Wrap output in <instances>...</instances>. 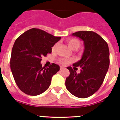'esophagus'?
I'll return each mask as SVG.
<instances>
[{
    "mask_svg": "<svg viewBox=\"0 0 120 120\" xmlns=\"http://www.w3.org/2000/svg\"><path fill=\"white\" fill-rule=\"evenodd\" d=\"M64 67H63V66H60V70H63V69H64Z\"/></svg>",
    "mask_w": 120,
    "mask_h": 120,
    "instance_id": "esophagus-1",
    "label": "esophagus"
}]
</instances>
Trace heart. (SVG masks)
I'll return each mask as SVG.
<instances>
[{"mask_svg": "<svg viewBox=\"0 0 120 120\" xmlns=\"http://www.w3.org/2000/svg\"><path fill=\"white\" fill-rule=\"evenodd\" d=\"M66 43H67L68 46L72 50H76V49L79 48V46L80 45V41L78 39H76V38H70V39H68L66 41ZM56 48H57V44H55V45H54V46H52V51H55V49H56ZM60 62L63 63V64H66L68 62V61L62 59V60H60Z\"/></svg>", "mask_w": 120, "mask_h": 120, "instance_id": "1", "label": "heart"}]
</instances>
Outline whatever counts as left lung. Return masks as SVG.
Masks as SVG:
<instances>
[{
    "mask_svg": "<svg viewBox=\"0 0 120 120\" xmlns=\"http://www.w3.org/2000/svg\"><path fill=\"white\" fill-rule=\"evenodd\" d=\"M71 35L83 40L85 49L82 58L72 65L82 68L80 72L77 74L71 66L67 67L70 74L66 79L65 85L74 96L86 98L96 93L103 83L109 67V46L94 32L79 31Z\"/></svg>",
    "mask_w": 120,
    "mask_h": 120,
    "instance_id": "left-lung-1",
    "label": "left lung"
}]
</instances>
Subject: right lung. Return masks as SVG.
I'll return each mask as SVG.
<instances>
[{
	"mask_svg": "<svg viewBox=\"0 0 120 120\" xmlns=\"http://www.w3.org/2000/svg\"><path fill=\"white\" fill-rule=\"evenodd\" d=\"M60 39V37L34 28L16 40L10 68L16 83L24 93L37 96L49 87L52 76L60 70V66L52 63L49 68L42 67L41 58L51 54L52 46Z\"/></svg>",
	"mask_w": 120,
	"mask_h": 120,
	"instance_id": "right-lung-1",
	"label": "right lung"
}]
</instances>
